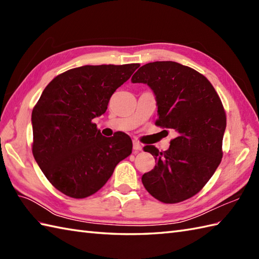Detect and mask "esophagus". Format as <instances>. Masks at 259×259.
Segmentation results:
<instances>
[{
  "label": "esophagus",
  "instance_id": "obj_1",
  "mask_svg": "<svg viewBox=\"0 0 259 259\" xmlns=\"http://www.w3.org/2000/svg\"><path fill=\"white\" fill-rule=\"evenodd\" d=\"M134 150H136V151H140V150H142V145L140 144V142H138V141H134Z\"/></svg>",
  "mask_w": 259,
  "mask_h": 259
}]
</instances>
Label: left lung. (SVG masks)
I'll return each mask as SVG.
<instances>
[{
    "mask_svg": "<svg viewBox=\"0 0 259 259\" xmlns=\"http://www.w3.org/2000/svg\"><path fill=\"white\" fill-rule=\"evenodd\" d=\"M131 82L150 88L158 107L156 123L177 135L166 151L144 148L157 163L142 176V184L164 203L188 199L201 190L222 161L226 113L221 98L202 74L172 61L142 65Z\"/></svg>",
    "mask_w": 259,
    "mask_h": 259,
    "instance_id": "1",
    "label": "left lung"
}]
</instances>
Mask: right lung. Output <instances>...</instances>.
<instances>
[{"label": "right lung", "instance_id": "obj_1", "mask_svg": "<svg viewBox=\"0 0 259 259\" xmlns=\"http://www.w3.org/2000/svg\"><path fill=\"white\" fill-rule=\"evenodd\" d=\"M138 63L83 65L56 76L32 111V152L48 180L72 198L101 189L133 151L124 133L103 137L92 120L106 112L113 92Z\"/></svg>", "mask_w": 259, "mask_h": 259}]
</instances>
